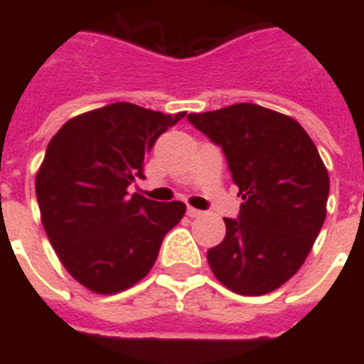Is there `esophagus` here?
<instances>
[{
  "mask_svg": "<svg viewBox=\"0 0 364 364\" xmlns=\"http://www.w3.org/2000/svg\"><path fill=\"white\" fill-rule=\"evenodd\" d=\"M200 215H202L200 210H195V208H188V217L197 218V217H200Z\"/></svg>",
  "mask_w": 364,
  "mask_h": 364,
  "instance_id": "esophagus-1",
  "label": "esophagus"
}]
</instances>
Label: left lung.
<instances>
[{"label": "left lung", "instance_id": "obj_1", "mask_svg": "<svg viewBox=\"0 0 364 364\" xmlns=\"http://www.w3.org/2000/svg\"><path fill=\"white\" fill-rule=\"evenodd\" d=\"M226 154L242 197L239 218L208 252L215 277L239 295H264L306 260L326 218L330 176L302 125L255 104L188 117Z\"/></svg>", "mask_w": 364, "mask_h": 364}]
</instances>
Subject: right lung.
Here are the masks:
<instances>
[{"mask_svg": "<svg viewBox=\"0 0 364 364\" xmlns=\"http://www.w3.org/2000/svg\"><path fill=\"white\" fill-rule=\"evenodd\" d=\"M184 117L117 102L70 118L50 138L36 173L41 222L87 290L111 295L142 281L184 217V202L127 195L156 138Z\"/></svg>", "mask_w": 364, "mask_h": 364, "instance_id": "obj_1", "label": "right lung"}]
</instances>
